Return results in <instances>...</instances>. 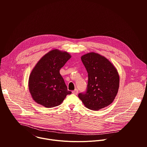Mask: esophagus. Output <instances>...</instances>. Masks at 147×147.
Segmentation results:
<instances>
[{
    "label": "esophagus",
    "mask_w": 147,
    "mask_h": 147,
    "mask_svg": "<svg viewBox=\"0 0 147 147\" xmlns=\"http://www.w3.org/2000/svg\"><path fill=\"white\" fill-rule=\"evenodd\" d=\"M72 93L74 95H77L78 94V90L77 89H75L74 91H72Z\"/></svg>",
    "instance_id": "esophagus-1"
}]
</instances>
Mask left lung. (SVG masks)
<instances>
[{
    "instance_id": "obj_1",
    "label": "left lung",
    "mask_w": 147,
    "mask_h": 147,
    "mask_svg": "<svg viewBox=\"0 0 147 147\" xmlns=\"http://www.w3.org/2000/svg\"><path fill=\"white\" fill-rule=\"evenodd\" d=\"M88 73L86 93L78 98L89 109L98 111L109 106L114 100L119 88V75L115 66L105 57L90 52L81 57Z\"/></svg>"
}]
</instances>
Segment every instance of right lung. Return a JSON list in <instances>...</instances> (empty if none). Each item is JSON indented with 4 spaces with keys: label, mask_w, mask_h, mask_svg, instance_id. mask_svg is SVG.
I'll return each mask as SVG.
<instances>
[{
    "label": "right lung",
    "mask_w": 147,
    "mask_h": 147,
    "mask_svg": "<svg viewBox=\"0 0 147 147\" xmlns=\"http://www.w3.org/2000/svg\"><path fill=\"white\" fill-rule=\"evenodd\" d=\"M71 57L66 51L54 49L38 61L28 80L30 92L38 104L48 108L57 107L71 94L60 74V69Z\"/></svg>",
    "instance_id": "right-lung-1"
}]
</instances>
